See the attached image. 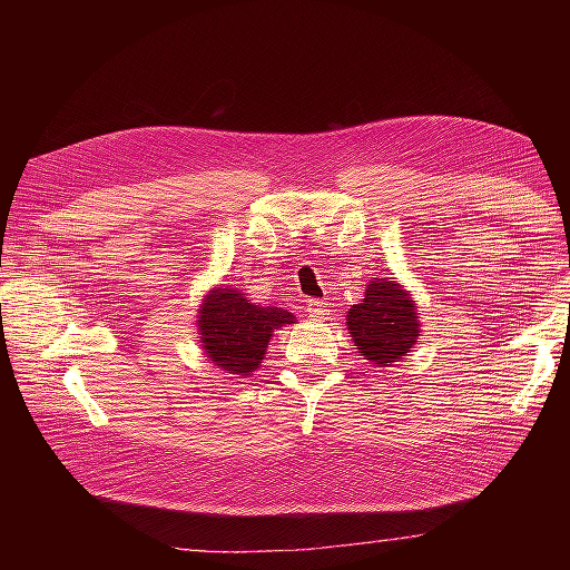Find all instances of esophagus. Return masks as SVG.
Masks as SVG:
<instances>
[{
	"label": "esophagus",
	"instance_id": "1",
	"mask_svg": "<svg viewBox=\"0 0 570 570\" xmlns=\"http://www.w3.org/2000/svg\"><path fill=\"white\" fill-rule=\"evenodd\" d=\"M306 316L312 321H321L327 316V306L325 302H318V299H308L306 302Z\"/></svg>",
	"mask_w": 570,
	"mask_h": 570
}]
</instances>
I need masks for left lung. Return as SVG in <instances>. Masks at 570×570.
I'll return each mask as SVG.
<instances>
[{"instance_id":"1","label":"left lung","mask_w":570,"mask_h":570,"mask_svg":"<svg viewBox=\"0 0 570 570\" xmlns=\"http://www.w3.org/2000/svg\"><path fill=\"white\" fill-rule=\"evenodd\" d=\"M347 331L361 356L387 368L409 356L419 342V306L396 278H373L361 304L347 312Z\"/></svg>"}]
</instances>
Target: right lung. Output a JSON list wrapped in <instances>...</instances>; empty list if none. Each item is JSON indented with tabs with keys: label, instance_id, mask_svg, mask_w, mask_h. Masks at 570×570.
<instances>
[{
	"label": "right lung",
	"instance_id": "add662e5",
	"mask_svg": "<svg viewBox=\"0 0 570 570\" xmlns=\"http://www.w3.org/2000/svg\"><path fill=\"white\" fill-rule=\"evenodd\" d=\"M297 323L287 308L252 304L233 285H216L197 308V335L206 358L235 377H249L264 364L273 331Z\"/></svg>",
	"mask_w": 570,
	"mask_h": 570
}]
</instances>
